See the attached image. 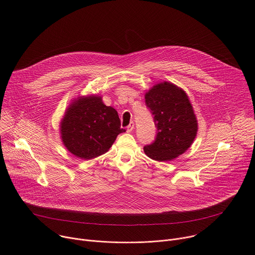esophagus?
<instances>
[{
	"mask_svg": "<svg viewBox=\"0 0 255 255\" xmlns=\"http://www.w3.org/2000/svg\"><path fill=\"white\" fill-rule=\"evenodd\" d=\"M134 126H135L134 122H130V124L127 126V132H132L134 129Z\"/></svg>",
	"mask_w": 255,
	"mask_h": 255,
	"instance_id": "1",
	"label": "esophagus"
}]
</instances>
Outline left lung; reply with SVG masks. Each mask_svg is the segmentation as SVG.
Returning <instances> with one entry per match:
<instances>
[{"mask_svg":"<svg viewBox=\"0 0 255 255\" xmlns=\"http://www.w3.org/2000/svg\"><path fill=\"white\" fill-rule=\"evenodd\" d=\"M145 102L157 127L156 140L144 147L145 154L158 162L172 161L184 154L194 143L199 127L186 91L163 81L146 92Z\"/></svg>","mask_w":255,"mask_h":255,"instance_id":"obj_1","label":"left lung"}]
</instances>
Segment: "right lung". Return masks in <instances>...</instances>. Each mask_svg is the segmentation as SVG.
Segmentation results:
<instances>
[{"instance_id": "right-lung-1", "label": "right lung", "mask_w": 255, "mask_h": 255, "mask_svg": "<svg viewBox=\"0 0 255 255\" xmlns=\"http://www.w3.org/2000/svg\"><path fill=\"white\" fill-rule=\"evenodd\" d=\"M64 147L75 157L90 160L105 154L121 128L117 111L106 106L102 97L91 94L71 101L59 125Z\"/></svg>"}]
</instances>
